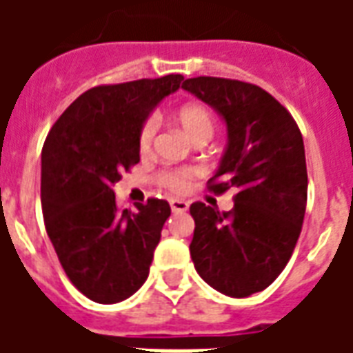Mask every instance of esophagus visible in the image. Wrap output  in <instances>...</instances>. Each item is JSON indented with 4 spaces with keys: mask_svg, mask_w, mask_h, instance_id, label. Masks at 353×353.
<instances>
[{
    "mask_svg": "<svg viewBox=\"0 0 353 353\" xmlns=\"http://www.w3.org/2000/svg\"><path fill=\"white\" fill-rule=\"evenodd\" d=\"M170 208H172V212L181 214V212H187V210H189V202L181 199H172L170 200Z\"/></svg>",
    "mask_w": 353,
    "mask_h": 353,
    "instance_id": "1",
    "label": "esophagus"
}]
</instances>
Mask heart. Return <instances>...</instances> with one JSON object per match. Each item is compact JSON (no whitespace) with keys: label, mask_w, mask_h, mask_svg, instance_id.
Here are the masks:
<instances>
[{"label":"heart","mask_w":353,"mask_h":353,"mask_svg":"<svg viewBox=\"0 0 353 353\" xmlns=\"http://www.w3.org/2000/svg\"><path fill=\"white\" fill-rule=\"evenodd\" d=\"M174 121L177 123V126L187 134V138L191 139L192 143H200L204 141L206 143L208 139L214 136L215 123L214 115L210 113V109L202 103H183L181 108H177V111L174 113ZM154 132H157V126H154L153 119H147L141 123L138 130V151L141 157H147L153 149L154 141ZM196 177V172L192 168H170L162 170L157 176V181L161 187L168 189L172 192H183L189 189L191 181Z\"/></svg>","instance_id":"obj_1"}]
</instances>
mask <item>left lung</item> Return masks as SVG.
I'll return each mask as SVG.
<instances>
[{"label": "left lung", "instance_id": "left-lung-1", "mask_svg": "<svg viewBox=\"0 0 353 353\" xmlns=\"http://www.w3.org/2000/svg\"><path fill=\"white\" fill-rule=\"evenodd\" d=\"M181 87L227 123V151L208 189L215 194L238 189L230 212L191 204V259L214 289L250 296L280 276L303 229L308 192L303 134L288 109L257 85L192 77Z\"/></svg>", "mask_w": 353, "mask_h": 353}]
</instances>
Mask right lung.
I'll list each match as a JSON object with an SVG mask.
<instances>
[{
	"label": "right lung",
	"instance_id": "1",
	"mask_svg": "<svg viewBox=\"0 0 353 353\" xmlns=\"http://www.w3.org/2000/svg\"><path fill=\"white\" fill-rule=\"evenodd\" d=\"M183 75L100 85L60 115L41 154V208L58 261L81 293L100 304L121 303L149 276L166 200L121 210L113 185L139 162L138 130Z\"/></svg>",
	"mask_w": 353,
	"mask_h": 353
}]
</instances>
